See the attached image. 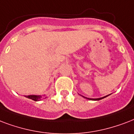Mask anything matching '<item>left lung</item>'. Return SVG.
<instances>
[{"label":"left lung","mask_w":134,"mask_h":134,"mask_svg":"<svg viewBox=\"0 0 134 134\" xmlns=\"http://www.w3.org/2000/svg\"><path fill=\"white\" fill-rule=\"evenodd\" d=\"M109 95H110V94H109ZM109 95H107V96H103V97H101V98H87V97H85V96H82V95H80V96H82V97H84V98H87V99H89V100H100V99H103V98H105V97H107V96H109Z\"/></svg>","instance_id":"1"}]
</instances>
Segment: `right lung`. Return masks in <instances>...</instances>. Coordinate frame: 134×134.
Here are the masks:
<instances>
[{"label":"right lung","instance_id":"obj_1","mask_svg":"<svg viewBox=\"0 0 134 134\" xmlns=\"http://www.w3.org/2000/svg\"><path fill=\"white\" fill-rule=\"evenodd\" d=\"M25 97H26L28 98H30V99H31V100H34L35 101H39L42 99V96L41 95H29V96H25ZM43 97L44 98H47V96L46 95H43Z\"/></svg>","mask_w":134,"mask_h":134}]
</instances>
